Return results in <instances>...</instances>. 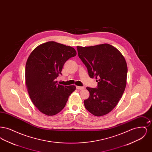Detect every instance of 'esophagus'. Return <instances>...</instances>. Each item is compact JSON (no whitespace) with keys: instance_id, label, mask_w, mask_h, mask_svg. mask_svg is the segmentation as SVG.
<instances>
[{"instance_id":"obj_1","label":"esophagus","mask_w":152,"mask_h":152,"mask_svg":"<svg viewBox=\"0 0 152 152\" xmlns=\"http://www.w3.org/2000/svg\"><path fill=\"white\" fill-rule=\"evenodd\" d=\"M76 89H79V90H82V89H84V87L76 86Z\"/></svg>"}]
</instances>
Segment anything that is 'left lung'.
I'll return each instance as SVG.
<instances>
[{"label": "left lung", "instance_id": "left-lung-1", "mask_svg": "<svg viewBox=\"0 0 152 152\" xmlns=\"http://www.w3.org/2000/svg\"><path fill=\"white\" fill-rule=\"evenodd\" d=\"M78 55L95 78L97 87H87L89 97L84 101L86 108L96 116L108 114L121 98L126 84L128 68L123 55L115 47L102 44L77 46Z\"/></svg>", "mask_w": 152, "mask_h": 152}]
</instances>
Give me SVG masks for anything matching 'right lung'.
<instances>
[{
    "instance_id": "add662e5",
    "label": "right lung",
    "mask_w": 152,
    "mask_h": 152,
    "mask_svg": "<svg viewBox=\"0 0 152 152\" xmlns=\"http://www.w3.org/2000/svg\"><path fill=\"white\" fill-rule=\"evenodd\" d=\"M76 55L70 47L55 42L37 46L26 65V84L29 97L42 113L53 116L64 108L75 86H63L55 81L66 61Z\"/></svg>"
}]
</instances>
